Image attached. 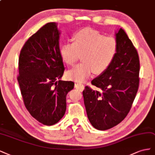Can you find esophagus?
I'll list each match as a JSON object with an SVG mask.
<instances>
[{
	"label": "esophagus",
	"mask_w": 155,
	"mask_h": 155,
	"mask_svg": "<svg viewBox=\"0 0 155 155\" xmlns=\"http://www.w3.org/2000/svg\"><path fill=\"white\" fill-rule=\"evenodd\" d=\"M74 86H75L76 88H78L79 89H81V90H83V89H84V86L82 84H81V82L75 83V85H74Z\"/></svg>",
	"instance_id": "obj_1"
}]
</instances>
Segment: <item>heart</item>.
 <instances>
[{
    "instance_id": "1",
    "label": "heart",
    "mask_w": 155,
    "mask_h": 155,
    "mask_svg": "<svg viewBox=\"0 0 155 155\" xmlns=\"http://www.w3.org/2000/svg\"><path fill=\"white\" fill-rule=\"evenodd\" d=\"M73 42H66L61 48L63 61L73 66L82 55L83 62L67 72V77L76 81H83L94 71H106L115 59L118 44L117 39L91 28H84L73 35Z\"/></svg>"
}]
</instances>
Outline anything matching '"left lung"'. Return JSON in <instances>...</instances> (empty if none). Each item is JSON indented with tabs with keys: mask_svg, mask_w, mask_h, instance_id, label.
I'll return each instance as SVG.
<instances>
[{
	"mask_svg": "<svg viewBox=\"0 0 155 155\" xmlns=\"http://www.w3.org/2000/svg\"><path fill=\"white\" fill-rule=\"evenodd\" d=\"M117 55L110 66L91 84L101 89L88 86L83 91L87 115L92 126L101 131L117 126L126 117L138 89V54L124 29L116 33Z\"/></svg>",
	"mask_w": 155,
	"mask_h": 155,
	"instance_id": "obj_1",
	"label": "left lung"
}]
</instances>
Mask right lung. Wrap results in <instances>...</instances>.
<instances>
[{"label": "right lung", "instance_id": "obj_1", "mask_svg": "<svg viewBox=\"0 0 155 155\" xmlns=\"http://www.w3.org/2000/svg\"><path fill=\"white\" fill-rule=\"evenodd\" d=\"M60 34L55 22L45 24L24 44L18 59L17 80L25 106L46 126L55 124L63 117L66 95L74 84L61 80L64 66Z\"/></svg>", "mask_w": 155, "mask_h": 155}]
</instances>
